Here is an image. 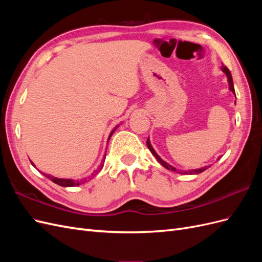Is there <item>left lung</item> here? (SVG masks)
<instances>
[{
	"mask_svg": "<svg viewBox=\"0 0 262 262\" xmlns=\"http://www.w3.org/2000/svg\"><path fill=\"white\" fill-rule=\"evenodd\" d=\"M223 72L226 74V76H227V81H228V85H229V90H231V92H233L234 93V95H235V90H234V84H233V78H232V74H231V72H229V70L226 68V67H224L223 69ZM236 96V95H235ZM146 144H147V147H148V149L150 150V153H152L153 155H154V157L156 158L157 160V162L160 163L162 166H164V167L166 168V169H168V170H172V171H176V172H179V173H184V175H198V173H200V172H202V171H204L205 169H208V167H210V166H204V167H202V168H198V169H190V170H182V171H180L179 169H176L175 167H172L171 165H169L168 163H166L165 161H163L162 158L158 156V154L155 152V149L153 148V146L150 145V142H149V139H147V141H146ZM217 160H220V157L217 158Z\"/></svg>",
	"mask_w": 262,
	"mask_h": 262,
	"instance_id": "8db88e82",
	"label": "left lung"
}]
</instances>
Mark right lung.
I'll list each match as a JSON object with an SVG mask.
<instances>
[{
  "label": "right lung",
  "mask_w": 262,
  "mask_h": 262,
  "mask_svg": "<svg viewBox=\"0 0 262 262\" xmlns=\"http://www.w3.org/2000/svg\"><path fill=\"white\" fill-rule=\"evenodd\" d=\"M118 128V125L116 126V128L110 132V134H109V138H108V141L110 140V138H112V136H113V133L116 131V129ZM105 158H106V154H105V157L102 158V161H101V164L99 165V167L95 170L92 175H91V177H94L95 175H96V173H98L99 172V170L104 167V163H105ZM30 163H31V165L33 166H35V164L30 161ZM43 173V172H42ZM43 176H46L47 178H49L51 181H53L54 184H57V185H59V186H62V187H74V186H80V185H82L83 182H85V181H87V179L89 178H84V179H82V180H74V179H63V178H57V177H53V176H51V175H47V173H43Z\"/></svg>",
  "instance_id": "obj_1"
}]
</instances>
